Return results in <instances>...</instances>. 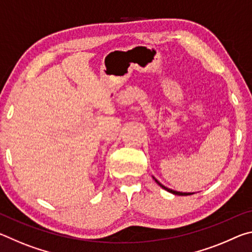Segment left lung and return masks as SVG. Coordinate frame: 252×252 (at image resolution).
Wrapping results in <instances>:
<instances>
[{
  "label": "left lung",
  "instance_id": "obj_1",
  "mask_svg": "<svg viewBox=\"0 0 252 252\" xmlns=\"http://www.w3.org/2000/svg\"><path fill=\"white\" fill-rule=\"evenodd\" d=\"M153 179H155L156 180V182L158 183V185H159L161 188H163L164 190H167L168 192H171V193H173V194H177V195H190V194H193V193H190V192H179V191H174V190H171V189H169V188H167V187H164L163 185H161V183L157 180V179L153 177Z\"/></svg>",
  "mask_w": 252,
  "mask_h": 252
}]
</instances>
